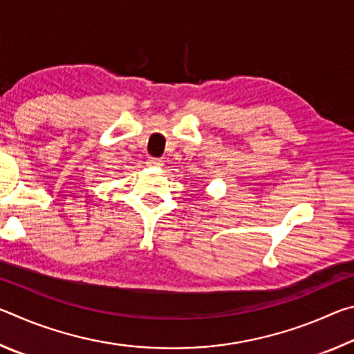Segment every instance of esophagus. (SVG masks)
<instances>
[{
    "label": "esophagus",
    "mask_w": 354,
    "mask_h": 354,
    "mask_svg": "<svg viewBox=\"0 0 354 354\" xmlns=\"http://www.w3.org/2000/svg\"><path fill=\"white\" fill-rule=\"evenodd\" d=\"M148 167H154V169H160V167H164V160L162 159H158V158H149L147 160Z\"/></svg>",
    "instance_id": "esophagus-1"
}]
</instances>
